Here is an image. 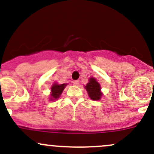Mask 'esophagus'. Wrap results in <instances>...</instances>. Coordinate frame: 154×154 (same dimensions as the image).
Returning a JSON list of instances; mask_svg holds the SVG:
<instances>
[{
  "label": "esophagus",
  "mask_w": 154,
  "mask_h": 154,
  "mask_svg": "<svg viewBox=\"0 0 154 154\" xmlns=\"http://www.w3.org/2000/svg\"><path fill=\"white\" fill-rule=\"evenodd\" d=\"M72 83H73L74 85H75V86H77V85H79V81H73V82H72Z\"/></svg>",
  "instance_id": "esophagus-1"
}]
</instances>
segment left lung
<instances>
[{"instance_id":"8db88e82","label":"left lung","mask_w":154,"mask_h":154,"mask_svg":"<svg viewBox=\"0 0 154 154\" xmlns=\"http://www.w3.org/2000/svg\"><path fill=\"white\" fill-rule=\"evenodd\" d=\"M85 88L88 92L89 97L92 100L99 101L102 97L103 93L101 90V85L95 78L91 77L89 79V82L85 85Z\"/></svg>"}]
</instances>
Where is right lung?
Instances as JSON below:
<instances>
[{
  "mask_svg": "<svg viewBox=\"0 0 154 154\" xmlns=\"http://www.w3.org/2000/svg\"><path fill=\"white\" fill-rule=\"evenodd\" d=\"M67 84H61L59 85L57 82H54V84L51 87V93H50V101L57 100L62 93L63 90L66 88Z\"/></svg>",
  "mask_w": 154,
  "mask_h": 154,
  "instance_id": "right-lung-1",
  "label": "right lung"
}]
</instances>
